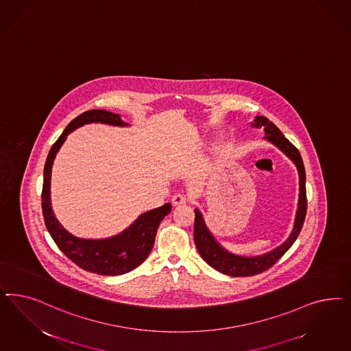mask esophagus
I'll return each mask as SVG.
<instances>
[{"instance_id":"obj_1","label":"esophagus","mask_w":351,"mask_h":351,"mask_svg":"<svg viewBox=\"0 0 351 351\" xmlns=\"http://www.w3.org/2000/svg\"><path fill=\"white\" fill-rule=\"evenodd\" d=\"M189 202V197L186 195H182V193H177L173 196V204L174 205H182V204H186Z\"/></svg>"}]
</instances>
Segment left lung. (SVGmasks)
<instances>
[{
	"instance_id": "1",
	"label": "left lung",
	"mask_w": 351,
	"mask_h": 351,
	"mask_svg": "<svg viewBox=\"0 0 351 351\" xmlns=\"http://www.w3.org/2000/svg\"><path fill=\"white\" fill-rule=\"evenodd\" d=\"M253 126H263L266 139L274 143L276 147L280 148L284 154L291 158L295 164L300 174V200L298 210L294 221L293 232L288 240L279 248L274 249L270 253H266L258 257H240L232 253H228L222 248L209 230L204 223L202 213L195 210V225H193V239L196 248L199 250L203 260L215 269L217 271L226 274L230 276H253L261 272L269 270L278 261L284 256V253L293 245L295 239L298 238L301 228L305 222L306 210H307V197H306V174L304 161L300 155V151L283 136L276 125L271 123L265 116H257Z\"/></svg>"
}]
</instances>
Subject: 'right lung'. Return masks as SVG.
Masks as SVG:
<instances>
[{
	"instance_id": "right-lung-1",
	"label": "right lung",
	"mask_w": 351,
	"mask_h": 351,
	"mask_svg": "<svg viewBox=\"0 0 351 351\" xmlns=\"http://www.w3.org/2000/svg\"><path fill=\"white\" fill-rule=\"evenodd\" d=\"M90 123L119 125L124 121L120 114L108 112L104 110H90L81 113L73 119L57 142L50 148L44 168V184H43V215L46 228L51 238L69 260L86 271L95 272L98 275H123L132 271L146 260L154 247L158 225L164 217L169 215L171 205L164 204L162 206L152 209L147 213L139 215V218L121 234L112 238L101 240L80 239L69 234L64 227L58 222L50 205V174L51 165L57 155L58 149L63 145L68 134L79 126Z\"/></svg>"
}]
</instances>
